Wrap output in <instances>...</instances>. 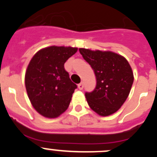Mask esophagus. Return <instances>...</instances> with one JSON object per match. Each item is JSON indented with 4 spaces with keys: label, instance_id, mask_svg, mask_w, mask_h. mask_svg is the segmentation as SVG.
<instances>
[{
    "label": "esophagus",
    "instance_id": "obj_1",
    "mask_svg": "<svg viewBox=\"0 0 157 157\" xmlns=\"http://www.w3.org/2000/svg\"><path fill=\"white\" fill-rule=\"evenodd\" d=\"M83 86H84V85H83V82L79 83V84L78 85V89H79V90H82Z\"/></svg>",
    "mask_w": 157,
    "mask_h": 157
}]
</instances>
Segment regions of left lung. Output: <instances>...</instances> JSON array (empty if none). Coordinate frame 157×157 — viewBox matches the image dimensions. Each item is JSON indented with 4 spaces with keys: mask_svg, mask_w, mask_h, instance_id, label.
Instances as JSON below:
<instances>
[{
    "mask_svg": "<svg viewBox=\"0 0 157 157\" xmlns=\"http://www.w3.org/2000/svg\"><path fill=\"white\" fill-rule=\"evenodd\" d=\"M79 52L91 66L97 79L95 89L85 94L89 106L101 116L113 114L125 102L134 82L128 61L110 51L79 48Z\"/></svg>",
    "mask_w": 157,
    "mask_h": 157,
    "instance_id": "1",
    "label": "left lung"
}]
</instances>
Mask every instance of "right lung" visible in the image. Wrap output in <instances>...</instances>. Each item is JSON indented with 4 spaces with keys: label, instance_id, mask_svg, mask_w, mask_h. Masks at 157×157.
I'll use <instances>...</instances> for the list:
<instances>
[{
    "label": "right lung",
    "instance_id": "1",
    "mask_svg": "<svg viewBox=\"0 0 157 157\" xmlns=\"http://www.w3.org/2000/svg\"><path fill=\"white\" fill-rule=\"evenodd\" d=\"M77 50L73 47H47L29 63L25 86L32 105L41 116L58 117L68 108L77 86L70 79L64 63Z\"/></svg>",
    "mask_w": 157,
    "mask_h": 157
}]
</instances>
